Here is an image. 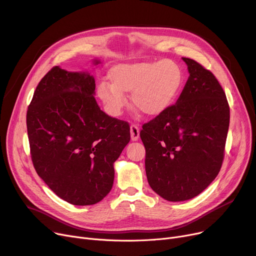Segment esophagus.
Returning a JSON list of instances; mask_svg holds the SVG:
<instances>
[{"label": "esophagus", "mask_w": 256, "mask_h": 256, "mask_svg": "<svg viewBox=\"0 0 256 256\" xmlns=\"http://www.w3.org/2000/svg\"><path fill=\"white\" fill-rule=\"evenodd\" d=\"M130 133H131V139L133 141H137L139 138V128L135 124H132L130 126Z\"/></svg>", "instance_id": "34e87169"}]
</instances>
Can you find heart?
<instances>
[{
  "label": "heart",
  "instance_id": "heart-1",
  "mask_svg": "<svg viewBox=\"0 0 256 256\" xmlns=\"http://www.w3.org/2000/svg\"><path fill=\"white\" fill-rule=\"evenodd\" d=\"M110 84L102 83L98 96L112 116L126 104L125 94H131L132 104L148 117L162 115L178 98L184 82L181 67L172 60L136 62L112 67Z\"/></svg>",
  "mask_w": 256,
  "mask_h": 256
}]
</instances>
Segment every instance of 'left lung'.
<instances>
[{
    "label": "left lung",
    "instance_id": "8db88e82",
    "mask_svg": "<svg viewBox=\"0 0 256 256\" xmlns=\"http://www.w3.org/2000/svg\"><path fill=\"white\" fill-rule=\"evenodd\" d=\"M182 59L190 75L177 102L140 131L148 184L168 202L191 200L214 180L230 123L229 104L216 76Z\"/></svg>",
    "mask_w": 256,
    "mask_h": 256
}]
</instances>
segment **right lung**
Returning <instances> with one entry per match:
<instances>
[{
  "label": "right lung",
  "instance_id": "add662e5",
  "mask_svg": "<svg viewBox=\"0 0 256 256\" xmlns=\"http://www.w3.org/2000/svg\"><path fill=\"white\" fill-rule=\"evenodd\" d=\"M94 90L90 73L54 66L40 81L26 114L38 175L74 206L96 204L108 195L114 162L130 141L129 124L102 112Z\"/></svg>",
  "mask_w": 256,
  "mask_h": 256
}]
</instances>
